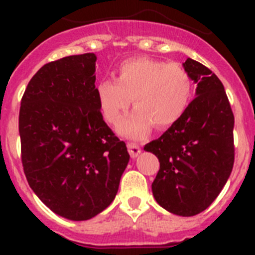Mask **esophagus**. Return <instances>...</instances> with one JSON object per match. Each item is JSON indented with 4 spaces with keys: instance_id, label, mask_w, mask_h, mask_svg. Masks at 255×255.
<instances>
[{
    "instance_id": "obj_1",
    "label": "esophagus",
    "mask_w": 255,
    "mask_h": 255,
    "mask_svg": "<svg viewBox=\"0 0 255 255\" xmlns=\"http://www.w3.org/2000/svg\"><path fill=\"white\" fill-rule=\"evenodd\" d=\"M128 149H129V153L130 155H131L132 158H135V157H138L139 154H140V147H139L138 144L135 143H128Z\"/></svg>"
}]
</instances>
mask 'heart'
Wrapping results in <instances>:
<instances>
[{"label":"heart","instance_id":"1","mask_svg":"<svg viewBox=\"0 0 255 255\" xmlns=\"http://www.w3.org/2000/svg\"><path fill=\"white\" fill-rule=\"evenodd\" d=\"M97 100L106 120L120 123L134 98L135 110L120 126L125 136H147L153 125L167 129L188 110L193 82L188 70L179 62H164L149 57L123 61L116 80H102L96 87Z\"/></svg>","mask_w":255,"mask_h":255}]
</instances>
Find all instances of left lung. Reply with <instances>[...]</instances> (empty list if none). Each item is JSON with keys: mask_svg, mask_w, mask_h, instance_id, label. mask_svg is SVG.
Instances as JSON below:
<instances>
[{"mask_svg": "<svg viewBox=\"0 0 255 255\" xmlns=\"http://www.w3.org/2000/svg\"><path fill=\"white\" fill-rule=\"evenodd\" d=\"M197 83L195 98L182 117L144 150L159 161L152 184L157 203L190 217L208 208L234 166V114L220 79L198 61L182 64Z\"/></svg>", "mask_w": 255, "mask_h": 255, "instance_id": "left-lung-1", "label": "left lung"}]
</instances>
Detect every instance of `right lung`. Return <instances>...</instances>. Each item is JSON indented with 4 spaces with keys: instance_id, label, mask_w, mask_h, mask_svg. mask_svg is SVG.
Masks as SVG:
<instances>
[{
    "instance_id": "1",
    "label": "right lung",
    "mask_w": 255,
    "mask_h": 255,
    "mask_svg": "<svg viewBox=\"0 0 255 255\" xmlns=\"http://www.w3.org/2000/svg\"><path fill=\"white\" fill-rule=\"evenodd\" d=\"M94 53L40 67L22 96L21 161L29 186L52 212L91 220L114 202L130 155L101 114Z\"/></svg>"
}]
</instances>
